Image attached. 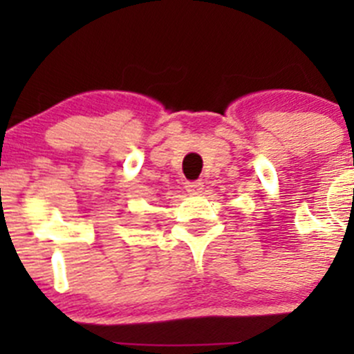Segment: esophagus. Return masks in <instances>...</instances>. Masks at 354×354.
<instances>
[{
	"mask_svg": "<svg viewBox=\"0 0 354 354\" xmlns=\"http://www.w3.org/2000/svg\"><path fill=\"white\" fill-rule=\"evenodd\" d=\"M185 188H187L188 194L197 195L203 190V183L200 180L198 181H187V183H185Z\"/></svg>",
	"mask_w": 354,
	"mask_h": 354,
	"instance_id": "obj_1",
	"label": "esophagus"
}]
</instances>
